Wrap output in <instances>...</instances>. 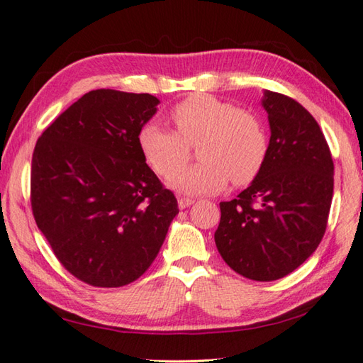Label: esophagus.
I'll return each mask as SVG.
<instances>
[{"mask_svg":"<svg viewBox=\"0 0 363 363\" xmlns=\"http://www.w3.org/2000/svg\"><path fill=\"white\" fill-rule=\"evenodd\" d=\"M194 199H187V196H179V200H177V205H179L181 210L184 208H189L190 205H194Z\"/></svg>","mask_w":363,"mask_h":363,"instance_id":"obj_1","label":"esophagus"}]
</instances>
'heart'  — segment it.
I'll list each match as a JSON object with an SVG mask.
<instances>
[{"label":"heart","instance_id":"1","mask_svg":"<svg viewBox=\"0 0 363 363\" xmlns=\"http://www.w3.org/2000/svg\"><path fill=\"white\" fill-rule=\"evenodd\" d=\"M174 131L147 123L139 130V149L160 176L185 162L188 145L196 147L199 164L177 170L168 184L177 192L208 194L225 184L242 187L253 182L266 163L269 138L259 116L211 94H192L171 108Z\"/></svg>","mask_w":363,"mask_h":363}]
</instances>
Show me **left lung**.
Returning a JSON list of instances; mask_svg holds the SVG:
<instances>
[{
	"mask_svg": "<svg viewBox=\"0 0 363 363\" xmlns=\"http://www.w3.org/2000/svg\"><path fill=\"white\" fill-rule=\"evenodd\" d=\"M270 140L256 179L220 201L214 242L227 266L257 281L298 269L322 242L333 199V158L323 133L291 97L264 91Z\"/></svg>",
	"mask_w": 363,
	"mask_h": 363,
	"instance_id": "8db88e82",
	"label": "left lung"
}]
</instances>
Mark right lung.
Masks as SVG:
<instances>
[{
	"mask_svg": "<svg viewBox=\"0 0 363 363\" xmlns=\"http://www.w3.org/2000/svg\"><path fill=\"white\" fill-rule=\"evenodd\" d=\"M158 104L152 94L89 91L35 145L30 199L36 225L60 264L88 285L138 280L179 213L138 143Z\"/></svg>",
	"mask_w": 363,
	"mask_h": 363,
	"instance_id": "add662e5",
	"label": "right lung"
}]
</instances>
